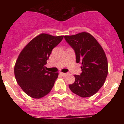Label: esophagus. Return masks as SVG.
Here are the masks:
<instances>
[{
	"label": "esophagus",
	"instance_id": "1",
	"mask_svg": "<svg viewBox=\"0 0 124 124\" xmlns=\"http://www.w3.org/2000/svg\"><path fill=\"white\" fill-rule=\"evenodd\" d=\"M60 74H61V75L63 76H65L66 74H67V73H60Z\"/></svg>",
	"mask_w": 124,
	"mask_h": 124
}]
</instances>
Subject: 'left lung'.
<instances>
[{
    "label": "left lung",
    "mask_w": 124,
    "mask_h": 124,
    "mask_svg": "<svg viewBox=\"0 0 124 124\" xmlns=\"http://www.w3.org/2000/svg\"><path fill=\"white\" fill-rule=\"evenodd\" d=\"M64 39L74 50L76 63L81 64L82 69L80 75H74L75 81L69 87L80 97H91L101 88L107 78L108 63L104 51L88 33L64 36Z\"/></svg>",
    "instance_id": "1"
}]
</instances>
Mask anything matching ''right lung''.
<instances>
[{
  "label": "right lung",
  "instance_id": "right-lung-1",
  "mask_svg": "<svg viewBox=\"0 0 124 124\" xmlns=\"http://www.w3.org/2000/svg\"><path fill=\"white\" fill-rule=\"evenodd\" d=\"M63 36L42 33L28 43L17 58L14 74L17 83L27 95L40 99L51 91L58 73L46 71L51 51L62 41Z\"/></svg>",
  "mask_w": 124,
  "mask_h": 124
}]
</instances>
